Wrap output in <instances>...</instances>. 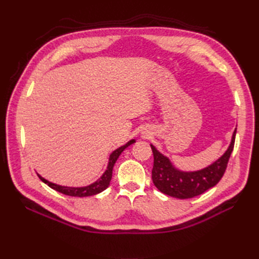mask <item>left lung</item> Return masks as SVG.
<instances>
[{"label": "left lung", "mask_w": 259, "mask_h": 259, "mask_svg": "<svg viewBox=\"0 0 259 259\" xmlns=\"http://www.w3.org/2000/svg\"><path fill=\"white\" fill-rule=\"evenodd\" d=\"M237 128L234 130L231 143L227 151L209 166L195 170L183 171L177 169L170 161L151 146L153 152L152 182L158 189L169 197L177 199H190L202 194L218 184L225 174L229 158L234 147Z\"/></svg>", "instance_id": "obj_1"}]
</instances>
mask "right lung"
Wrapping results in <instances>:
<instances>
[{
	"label": "right lung",
	"instance_id": "obj_1",
	"mask_svg": "<svg viewBox=\"0 0 259 259\" xmlns=\"http://www.w3.org/2000/svg\"><path fill=\"white\" fill-rule=\"evenodd\" d=\"M135 143V139H132L127 144H125L124 146L120 147L115 149V150L110 154V158H109V163H108V166L105 173L103 174L97 182L91 184L90 186H86V187H65V186H60V185H56V184H53L49 180H46L45 178H43L42 176H40L37 174L38 178H40L44 184L48 185L49 187H51L52 189L56 190L58 192L64 193L66 195H70V197H79V198H83V197H91V195H95L100 193L101 191H104L106 188H108V186L110 185V180L112 178V169L114 164L119 158L120 154L123 152L124 149H126L128 146H131L132 144Z\"/></svg>",
	"mask_w": 259,
	"mask_h": 259
}]
</instances>
